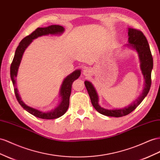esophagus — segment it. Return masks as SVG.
Segmentation results:
<instances>
[{
	"instance_id": "34e87169",
	"label": "esophagus",
	"mask_w": 160,
	"mask_h": 160,
	"mask_svg": "<svg viewBox=\"0 0 160 160\" xmlns=\"http://www.w3.org/2000/svg\"><path fill=\"white\" fill-rule=\"evenodd\" d=\"M83 74L85 77H89L91 74H92V71H91V69H89V68H86V69L83 71Z\"/></svg>"
}]
</instances>
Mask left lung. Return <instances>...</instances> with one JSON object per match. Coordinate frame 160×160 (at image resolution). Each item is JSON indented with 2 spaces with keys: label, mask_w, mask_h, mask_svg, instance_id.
Returning <instances> with one entry per match:
<instances>
[{
  "label": "left lung",
  "mask_w": 160,
  "mask_h": 160,
  "mask_svg": "<svg viewBox=\"0 0 160 160\" xmlns=\"http://www.w3.org/2000/svg\"><path fill=\"white\" fill-rule=\"evenodd\" d=\"M128 44L124 45V46L136 51V52L138 54L140 62V68L145 80L144 88L140 96L128 106L122 108L107 109L99 104L98 94L92 82L85 81V88L88 90L93 106L99 113L104 116L121 117V116L130 114L144 100V98L149 93L151 88V84H152L151 75H152L153 64V57L148 42L143 33L135 29L128 28Z\"/></svg>",
  "instance_id": "obj_1"
}]
</instances>
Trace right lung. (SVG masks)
Wrapping results in <instances>:
<instances>
[{
  "label": "right lung",
  "mask_w": 160,
  "mask_h": 160,
  "mask_svg": "<svg viewBox=\"0 0 160 160\" xmlns=\"http://www.w3.org/2000/svg\"><path fill=\"white\" fill-rule=\"evenodd\" d=\"M64 28L61 25H52L46 28H37L30 35L24 38L20 42L19 46H17L15 50L14 58L11 63L10 68L11 79L12 82V85L14 86V91L17 100L23 109L38 118L42 119H55L64 114L68 106H69V98L71 93L72 84L73 81L79 78L81 75V71L80 69L75 70L71 74L67 76V77L64 79L59 90L60 100H58L57 106L51 110L45 112L29 106L27 104H25L23 101L21 100L19 91L16 86V78L17 76V72H18L19 67L25 50H26V48L33 42V40L42 36L61 35V34L64 33Z\"/></svg>",
  "instance_id": "obj_1"
}]
</instances>
